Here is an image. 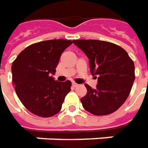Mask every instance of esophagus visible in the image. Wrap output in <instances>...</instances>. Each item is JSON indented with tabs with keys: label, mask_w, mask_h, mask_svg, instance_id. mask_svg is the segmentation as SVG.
Segmentation results:
<instances>
[{
	"label": "esophagus",
	"mask_w": 148,
	"mask_h": 148,
	"mask_svg": "<svg viewBox=\"0 0 148 148\" xmlns=\"http://www.w3.org/2000/svg\"><path fill=\"white\" fill-rule=\"evenodd\" d=\"M72 87H77V86H78V84H76V83H75V82H73V83H72Z\"/></svg>",
	"instance_id": "esophagus-1"
}]
</instances>
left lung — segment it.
Masks as SVG:
<instances>
[{
  "mask_svg": "<svg viewBox=\"0 0 148 148\" xmlns=\"http://www.w3.org/2000/svg\"><path fill=\"white\" fill-rule=\"evenodd\" d=\"M89 60L90 72L97 79L96 88L85 84L87 94L80 98L84 109L94 115L114 113L128 97L134 81V64L118 45L94 39L73 40Z\"/></svg>",
  "mask_w": 148,
  "mask_h": 148,
  "instance_id": "1",
  "label": "left lung"
}]
</instances>
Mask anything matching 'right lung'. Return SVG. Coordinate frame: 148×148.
Here are the masks:
<instances>
[{
    "label": "right lung",
    "instance_id": "obj_1",
    "mask_svg": "<svg viewBox=\"0 0 148 148\" xmlns=\"http://www.w3.org/2000/svg\"><path fill=\"white\" fill-rule=\"evenodd\" d=\"M72 42L51 39L34 43L21 51L12 64V80L18 98L35 115L48 118L60 111L71 91V81L60 82L53 75L62 53Z\"/></svg>",
    "mask_w": 148,
    "mask_h": 148
}]
</instances>
